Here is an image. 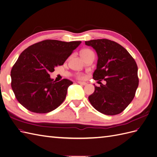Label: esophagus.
Wrapping results in <instances>:
<instances>
[{"instance_id":"1","label":"esophagus","mask_w":157,"mask_h":157,"mask_svg":"<svg viewBox=\"0 0 157 157\" xmlns=\"http://www.w3.org/2000/svg\"><path fill=\"white\" fill-rule=\"evenodd\" d=\"M78 84H81V85H83V86H85V85H86V84H87V83H86V82H81V81H78Z\"/></svg>"}]
</instances>
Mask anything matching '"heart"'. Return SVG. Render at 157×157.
I'll use <instances>...</instances> for the list:
<instances>
[{"mask_svg":"<svg viewBox=\"0 0 157 157\" xmlns=\"http://www.w3.org/2000/svg\"><path fill=\"white\" fill-rule=\"evenodd\" d=\"M94 54V52L90 49H84L81 51V54ZM76 77L78 79H84L85 78V76L82 73H78L76 75Z\"/></svg>","mask_w":157,"mask_h":157,"instance_id":"heart-1","label":"heart"}]
</instances>
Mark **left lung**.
<instances>
[{
    "label": "left lung",
    "instance_id": "1",
    "mask_svg": "<svg viewBox=\"0 0 157 157\" xmlns=\"http://www.w3.org/2000/svg\"><path fill=\"white\" fill-rule=\"evenodd\" d=\"M96 50L98 56L93 78L105 85L95 86L88 97L97 111L107 115L122 113L134 99L138 87L137 66L134 59L123 46L115 41L102 39L85 41Z\"/></svg>",
    "mask_w": 157,
    "mask_h": 157
}]
</instances>
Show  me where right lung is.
<instances>
[{
    "label": "right lung",
    "mask_w": 157,
    "mask_h": 157,
    "mask_svg": "<svg viewBox=\"0 0 157 157\" xmlns=\"http://www.w3.org/2000/svg\"><path fill=\"white\" fill-rule=\"evenodd\" d=\"M80 43L44 40L23 51L11 70V86L19 103L36 113H49L58 108L73 82L66 78L54 81L49 73L63 65Z\"/></svg>",
    "instance_id": "1"
}]
</instances>
